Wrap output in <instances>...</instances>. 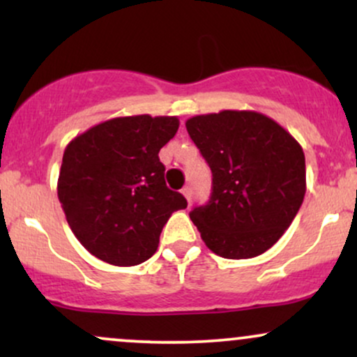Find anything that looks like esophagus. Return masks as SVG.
<instances>
[{"instance_id": "1", "label": "esophagus", "mask_w": 357, "mask_h": 357, "mask_svg": "<svg viewBox=\"0 0 357 357\" xmlns=\"http://www.w3.org/2000/svg\"><path fill=\"white\" fill-rule=\"evenodd\" d=\"M181 192H183L184 198H186V202L191 204V198H192V190H191V188H190V186L183 188V191H181Z\"/></svg>"}]
</instances>
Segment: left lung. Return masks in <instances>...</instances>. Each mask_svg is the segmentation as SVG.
I'll use <instances>...</instances> for the list:
<instances>
[{"label": "left lung", "mask_w": 357, "mask_h": 357, "mask_svg": "<svg viewBox=\"0 0 357 357\" xmlns=\"http://www.w3.org/2000/svg\"><path fill=\"white\" fill-rule=\"evenodd\" d=\"M211 167L213 192L190 218L208 248L253 258L280 240L305 195V155L297 139L255 110H221L186 121Z\"/></svg>", "instance_id": "obj_1"}]
</instances>
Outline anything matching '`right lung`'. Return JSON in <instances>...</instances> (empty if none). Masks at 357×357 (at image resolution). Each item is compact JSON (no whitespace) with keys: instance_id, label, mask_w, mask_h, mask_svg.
<instances>
[{"instance_id":"1","label":"right lung","mask_w":357,"mask_h":357,"mask_svg":"<svg viewBox=\"0 0 357 357\" xmlns=\"http://www.w3.org/2000/svg\"><path fill=\"white\" fill-rule=\"evenodd\" d=\"M178 127L176 116L114 117L65 147L59 199L73 235L99 260L116 267L146 261L169 216L188 206L166 186L158 155Z\"/></svg>"}]
</instances>
